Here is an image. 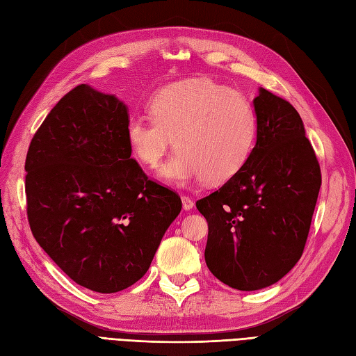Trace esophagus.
<instances>
[{
	"instance_id": "obj_1",
	"label": "esophagus",
	"mask_w": 356,
	"mask_h": 356,
	"mask_svg": "<svg viewBox=\"0 0 356 356\" xmlns=\"http://www.w3.org/2000/svg\"><path fill=\"white\" fill-rule=\"evenodd\" d=\"M181 204H184V209H185V211H191V209L194 207L193 198H191V197H186V195L181 197Z\"/></svg>"
}]
</instances>
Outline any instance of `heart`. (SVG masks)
Wrapping results in <instances>:
<instances>
[{
  "mask_svg": "<svg viewBox=\"0 0 356 356\" xmlns=\"http://www.w3.org/2000/svg\"><path fill=\"white\" fill-rule=\"evenodd\" d=\"M152 115H134L126 140L134 156L156 167L175 145V156L159 168L161 179L188 185L204 179L220 185L248 162L257 141L256 108L248 97L211 79H188L161 88L150 100Z\"/></svg>",
  "mask_w": 356,
  "mask_h": 356,
  "instance_id": "heart-1",
  "label": "heart"
}]
</instances>
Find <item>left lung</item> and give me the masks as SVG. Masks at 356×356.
Instances as JSON below:
<instances>
[{
    "instance_id": "left-lung-1",
    "label": "left lung",
    "mask_w": 356,
    "mask_h": 356,
    "mask_svg": "<svg viewBox=\"0 0 356 356\" xmlns=\"http://www.w3.org/2000/svg\"><path fill=\"white\" fill-rule=\"evenodd\" d=\"M252 105L259 132L248 162L197 202L209 224V270L243 291L275 284L296 265L322 185L321 167L296 109L265 88H259Z\"/></svg>"
}]
</instances>
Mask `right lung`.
Instances as JSON below:
<instances>
[{"label":"right lung","mask_w":356,"mask_h":356,"mask_svg":"<svg viewBox=\"0 0 356 356\" xmlns=\"http://www.w3.org/2000/svg\"><path fill=\"white\" fill-rule=\"evenodd\" d=\"M127 106L87 84L51 109L25 159L34 239L76 284L115 293L149 270L181 209L131 158Z\"/></svg>","instance_id":"obj_1"}]
</instances>
